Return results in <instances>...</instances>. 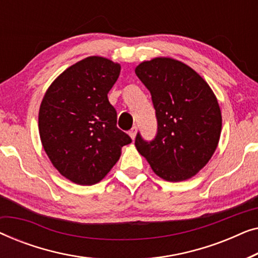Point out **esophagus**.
Here are the masks:
<instances>
[{
  "mask_svg": "<svg viewBox=\"0 0 258 258\" xmlns=\"http://www.w3.org/2000/svg\"><path fill=\"white\" fill-rule=\"evenodd\" d=\"M136 134H137V126H133V128L130 129V132H129V136L132 137V140H135Z\"/></svg>",
  "mask_w": 258,
  "mask_h": 258,
  "instance_id": "34e87169",
  "label": "esophagus"
}]
</instances>
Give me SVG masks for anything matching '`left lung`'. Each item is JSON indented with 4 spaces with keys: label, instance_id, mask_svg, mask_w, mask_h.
<instances>
[{
    "label": "left lung",
    "instance_id": "obj_1",
    "mask_svg": "<svg viewBox=\"0 0 258 258\" xmlns=\"http://www.w3.org/2000/svg\"><path fill=\"white\" fill-rule=\"evenodd\" d=\"M135 73L150 91L157 118L151 142L137 134V151L165 181L192 177L206 167L220 141L222 115L214 91L192 68L170 57L144 61Z\"/></svg>",
    "mask_w": 258,
    "mask_h": 258
}]
</instances>
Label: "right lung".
<instances>
[{
  "instance_id": "obj_1",
  "label": "right lung",
  "mask_w": 258,
  "mask_h": 258,
  "mask_svg": "<svg viewBox=\"0 0 258 258\" xmlns=\"http://www.w3.org/2000/svg\"><path fill=\"white\" fill-rule=\"evenodd\" d=\"M121 66L89 56L66 69L45 91L38 111L42 146L59 174L80 185L103 179L132 139L116 125L108 93Z\"/></svg>"
}]
</instances>
